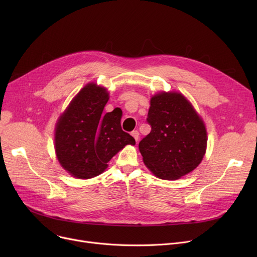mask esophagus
Segmentation results:
<instances>
[{"label":"esophagus","mask_w":257,"mask_h":257,"mask_svg":"<svg viewBox=\"0 0 257 257\" xmlns=\"http://www.w3.org/2000/svg\"><path fill=\"white\" fill-rule=\"evenodd\" d=\"M131 136L134 138V140H136L137 142L139 141V139H140V133H139V131H138V130H134V131H132V132H131Z\"/></svg>","instance_id":"34e87169"}]
</instances>
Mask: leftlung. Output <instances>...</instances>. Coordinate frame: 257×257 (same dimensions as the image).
I'll use <instances>...</instances> for the list:
<instances>
[{
	"mask_svg": "<svg viewBox=\"0 0 257 257\" xmlns=\"http://www.w3.org/2000/svg\"><path fill=\"white\" fill-rule=\"evenodd\" d=\"M147 121L151 132L139 144L144 164L156 177L177 180L204 157L207 132L193 105L180 92L151 98Z\"/></svg>",
	"mask_w": 257,
	"mask_h": 257,
	"instance_id": "left-lung-1",
	"label": "left lung"
}]
</instances>
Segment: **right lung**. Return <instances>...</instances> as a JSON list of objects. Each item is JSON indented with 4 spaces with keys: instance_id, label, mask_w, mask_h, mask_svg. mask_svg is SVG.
I'll return each instance as SVG.
<instances>
[{
    "instance_id": "obj_1",
    "label": "right lung",
    "mask_w": 257,
    "mask_h": 257,
    "mask_svg": "<svg viewBox=\"0 0 257 257\" xmlns=\"http://www.w3.org/2000/svg\"><path fill=\"white\" fill-rule=\"evenodd\" d=\"M108 100L106 88L88 83L58 118L56 156L61 167L76 178L98 176L126 145H136V140L121 130L119 112L103 114Z\"/></svg>"
}]
</instances>
